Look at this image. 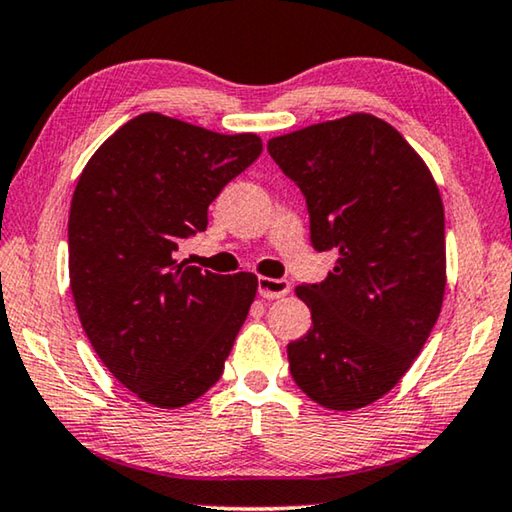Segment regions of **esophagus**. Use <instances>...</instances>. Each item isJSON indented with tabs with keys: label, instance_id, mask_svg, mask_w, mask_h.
Wrapping results in <instances>:
<instances>
[{
	"label": "esophagus",
	"instance_id": "obj_1",
	"mask_svg": "<svg viewBox=\"0 0 512 512\" xmlns=\"http://www.w3.org/2000/svg\"><path fill=\"white\" fill-rule=\"evenodd\" d=\"M291 291V281L288 279H272V277H258V295L265 300H277Z\"/></svg>",
	"mask_w": 512,
	"mask_h": 512
}]
</instances>
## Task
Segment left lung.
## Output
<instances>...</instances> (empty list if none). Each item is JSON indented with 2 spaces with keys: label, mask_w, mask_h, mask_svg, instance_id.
I'll return each mask as SVG.
<instances>
[{
  "label": "left lung",
  "mask_w": 512,
  "mask_h": 512,
  "mask_svg": "<svg viewBox=\"0 0 512 512\" xmlns=\"http://www.w3.org/2000/svg\"><path fill=\"white\" fill-rule=\"evenodd\" d=\"M307 198L311 244L339 258L295 288L311 328L288 344L298 388L330 411L381 399L425 346L446 293L439 187L402 133L369 113L268 140Z\"/></svg>",
  "instance_id": "8db88e82"
}]
</instances>
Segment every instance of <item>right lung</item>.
<instances>
[{
	"label": "right lung",
	"instance_id": "add662e5",
	"mask_svg": "<svg viewBox=\"0 0 512 512\" xmlns=\"http://www.w3.org/2000/svg\"><path fill=\"white\" fill-rule=\"evenodd\" d=\"M263 150L256 133L159 113L122 124L87 161L69 214L80 323L108 372L143 402L180 409L212 388L256 298L251 272L214 274L175 251Z\"/></svg>",
	"mask_w": 512,
	"mask_h": 512
}]
</instances>
